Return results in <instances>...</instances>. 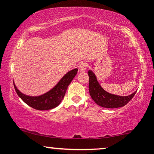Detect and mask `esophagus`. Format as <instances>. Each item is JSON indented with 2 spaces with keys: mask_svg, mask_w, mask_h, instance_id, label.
I'll list each match as a JSON object with an SVG mask.
<instances>
[{
  "mask_svg": "<svg viewBox=\"0 0 154 154\" xmlns=\"http://www.w3.org/2000/svg\"><path fill=\"white\" fill-rule=\"evenodd\" d=\"M79 70L80 72H85L87 70V64L85 62H82L79 65Z\"/></svg>",
  "mask_w": 154,
  "mask_h": 154,
  "instance_id": "1",
  "label": "esophagus"
}]
</instances>
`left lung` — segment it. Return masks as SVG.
<instances>
[{"label": "left lung", "mask_w": 154, "mask_h": 154, "mask_svg": "<svg viewBox=\"0 0 154 154\" xmlns=\"http://www.w3.org/2000/svg\"><path fill=\"white\" fill-rule=\"evenodd\" d=\"M88 73L89 75L90 95L95 103L100 106L108 109L122 107L133 98L136 93L135 91V93L127 96L111 94L106 91L100 85L94 72L92 70H89Z\"/></svg>", "instance_id": "8db88e82"}]
</instances>
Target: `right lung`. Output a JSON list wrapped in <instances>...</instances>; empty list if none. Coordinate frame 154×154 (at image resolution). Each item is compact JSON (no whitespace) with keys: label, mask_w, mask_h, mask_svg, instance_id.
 Segmentation results:
<instances>
[{"label":"right lung","mask_w":154,"mask_h":154,"mask_svg":"<svg viewBox=\"0 0 154 154\" xmlns=\"http://www.w3.org/2000/svg\"><path fill=\"white\" fill-rule=\"evenodd\" d=\"M77 69H74L68 72L52 89L47 93L38 96H30L24 94L19 91L14 82V86L19 98L28 106L37 110H49L54 109L59 105L64 97L67 88L77 75Z\"/></svg>","instance_id":"right-lung-1"}]
</instances>
